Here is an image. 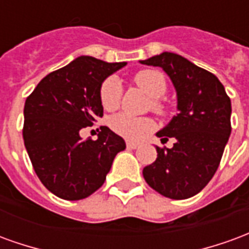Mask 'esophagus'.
Listing matches in <instances>:
<instances>
[{
	"label": "esophagus",
	"instance_id": "esophagus-1",
	"mask_svg": "<svg viewBox=\"0 0 249 249\" xmlns=\"http://www.w3.org/2000/svg\"><path fill=\"white\" fill-rule=\"evenodd\" d=\"M126 146H128L129 149H137V148L140 146V144H139V142H135V141H128V142H126Z\"/></svg>",
	"mask_w": 249,
	"mask_h": 249
}]
</instances>
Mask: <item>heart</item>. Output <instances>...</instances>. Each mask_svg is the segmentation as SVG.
Masks as SVG:
<instances>
[{
	"label": "heart",
	"mask_w": 249,
	"mask_h": 249,
	"mask_svg": "<svg viewBox=\"0 0 249 249\" xmlns=\"http://www.w3.org/2000/svg\"><path fill=\"white\" fill-rule=\"evenodd\" d=\"M135 82L144 92L153 98L152 107L156 112H161L162 105L159 101L167 92V82L160 71H141L135 76ZM121 100V84L119 78L108 77L100 88V101L107 110L119 108ZM110 128L123 137L130 140H140L151 133L155 128V123L151 119L133 117L130 114L120 113L110 119Z\"/></svg>",
	"instance_id": "obj_1"
}]
</instances>
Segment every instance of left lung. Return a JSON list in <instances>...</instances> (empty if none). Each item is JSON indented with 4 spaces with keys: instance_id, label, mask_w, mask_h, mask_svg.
I'll return each instance as SVG.
<instances>
[{
    "instance_id": "obj_1",
    "label": "left lung",
    "mask_w": 249,
    "mask_h": 249,
    "mask_svg": "<svg viewBox=\"0 0 249 249\" xmlns=\"http://www.w3.org/2000/svg\"><path fill=\"white\" fill-rule=\"evenodd\" d=\"M140 62L167 73L176 89L178 110L156 133L161 141L173 137L175 144L156 146V161L142 169V176L165 197H192L219 168L231 136V100L217 77L180 54L162 52Z\"/></svg>"
}]
</instances>
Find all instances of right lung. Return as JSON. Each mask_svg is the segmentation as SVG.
<instances>
[{
	"mask_svg": "<svg viewBox=\"0 0 249 249\" xmlns=\"http://www.w3.org/2000/svg\"><path fill=\"white\" fill-rule=\"evenodd\" d=\"M125 65L77 57L44 77L25 101V148L41 183L60 198L81 200L96 192L126 146L108 126L100 128L97 140L80 136L103 117L101 84Z\"/></svg>",
	"mask_w": 249,
	"mask_h": 249,
	"instance_id": "add662e5",
	"label": "right lung"
}]
</instances>
